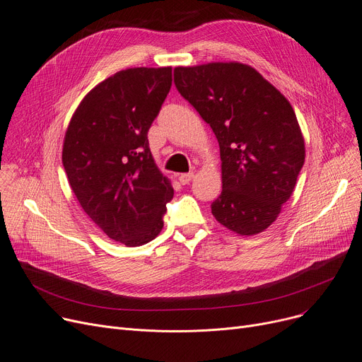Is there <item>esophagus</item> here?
<instances>
[{
    "label": "esophagus",
    "mask_w": 362,
    "mask_h": 362,
    "mask_svg": "<svg viewBox=\"0 0 362 362\" xmlns=\"http://www.w3.org/2000/svg\"><path fill=\"white\" fill-rule=\"evenodd\" d=\"M192 179H194V173H192V171H191V173H182V175L179 176V182H180L182 185H187Z\"/></svg>",
    "instance_id": "obj_1"
}]
</instances>
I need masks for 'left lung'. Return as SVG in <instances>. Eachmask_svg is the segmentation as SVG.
<instances>
[{"instance_id":"obj_1","label":"left lung","mask_w":362,"mask_h":362,"mask_svg":"<svg viewBox=\"0 0 362 362\" xmlns=\"http://www.w3.org/2000/svg\"><path fill=\"white\" fill-rule=\"evenodd\" d=\"M182 97L210 124L220 146L218 223L257 235L277 218L305 161V145L289 101L252 67L210 63L176 67Z\"/></svg>"}]
</instances>
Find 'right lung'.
<instances>
[{"instance_id": "1", "label": "right lung", "mask_w": 362, "mask_h": 362, "mask_svg": "<svg viewBox=\"0 0 362 362\" xmlns=\"http://www.w3.org/2000/svg\"><path fill=\"white\" fill-rule=\"evenodd\" d=\"M171 67H136L95 86L73 114L63 165L83 211L112 240L141 246L163 229L173 187L151 156L148 130Z\"/></svg>"}]
</instances>
